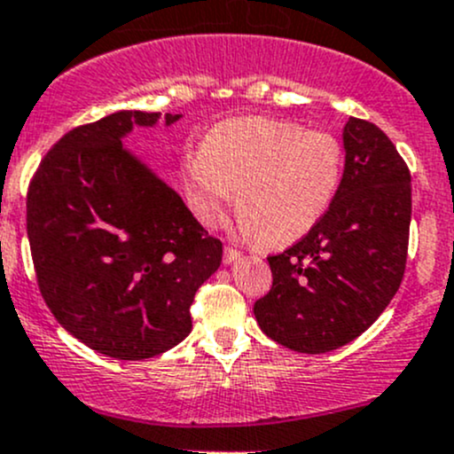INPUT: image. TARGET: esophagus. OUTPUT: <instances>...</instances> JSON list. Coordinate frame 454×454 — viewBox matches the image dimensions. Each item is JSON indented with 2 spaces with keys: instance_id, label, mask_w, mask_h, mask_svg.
Instances as JSON below:
<instances>
[{
  "instance_id": "esophagus-1",
  "label": "esophagus",
  "mask_w": 454,
  "mask_h": 454,
  "mask_svg": "<svg viewBox=\"0 0 454 454\" xmlns=\"http://www.w3.org/2000/svg\"><path fill=\"white\" fill-rule=\"evenodd\" d=\"M240 258H242L240 251L231 249V247H225V254H223V262H225V264H233V262Z\"/></svg>"
}]
</instances>
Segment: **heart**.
<instances>
[{
  "instance_id": "heart-1",
  "label": "heart",
  "mask_w": 454,
  "mask_h": 454,
  "mask_svg": "<svg viewBox=\"0 0 454 454\" xmlns=\"http://www.w3.org/2000/svg\"><path fill=\"white\" fill-rule=\"evenodd\" d=\"M343 179V146L325 130L247 115L214 126L181 163L199 223L216 225L236 194L238 231L266 247L301 240L321 223Z\"/></svg>"
}]
</instances>
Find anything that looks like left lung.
<instances>
[{
  "mask_svg": "<svg viewBox=\"0 0 454 454\" xmlns=\"http://www.w3.org/2000/svg\"><path fill=\"white\" fill-rule=\"evenodd\" d=\"M343 179L321 223L270 255L273 286L254 315L269 339L324 354L361 336L398 293L411 225V175L365 120L343 126Z\"/></svg>",
  "mask_w": 454,
  "mask_h": 454,
  "instance_id": "obj_1",
  "label": "left lung"
}]
</instances>
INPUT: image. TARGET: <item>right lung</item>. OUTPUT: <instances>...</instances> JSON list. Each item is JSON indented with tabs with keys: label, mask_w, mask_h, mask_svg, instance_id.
Returning <instances> with one entry per match:
<instances>
[{
	"label": "right lung",
	"mask_w": 454,
	"mask_h": 454,
	"mask_svg": "<svg viewBox=\"0 0 454 454\" xmlns=\"http://www.w3.org/2000/svg\"><path fill=\"white\" fill-rule=\"evenodd\" d=\"M161 114L115 111L45 155L27 190V240L41 295L81 343L144 361L192 330L194 293L223 262L179 194L130 148ZM181 114H166V126Z\"/></svg>",
	"instance_id": "obj_1"
}]
</instances>
